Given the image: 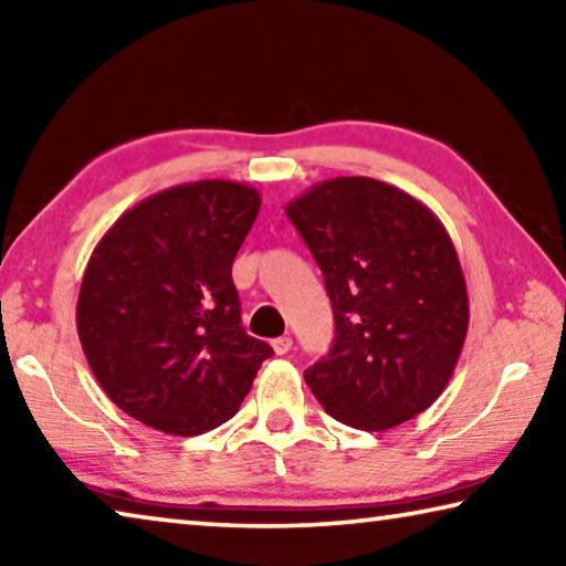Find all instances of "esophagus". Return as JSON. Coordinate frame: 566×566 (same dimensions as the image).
Returning <instances> with one entry per match:
<instances>
[{
    "label": "esophagus",
    "instance_id": "34e87169",
    "mask_svg": "<svg viewBox=\"0 0 566 566\" xmlns=\"http://www.w3.org/2000/svg\"><path fill=\"white\" fill-rule=\"evenodd\" d=\"M272 349H274L276 357H284V354L292 349V337H276V339H272Z\"/></svg>",
    "mask_w": 566,
    "mask_h": 566
}]
</instances>
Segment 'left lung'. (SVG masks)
Wrapping results in <instances>:
<instances>
[{"mask_svg":"<svg viewBox=\"0 0 566 566\" xmlns=\"http://www.w3.org/2000/svg\"><path fill=\"white\" fill-rule=\"evenodd\" d=\"M324 274L337 337L304 381L342 424L385 432L442 395L469 329L457 249L432 209L369 177H334L286 205Z\"/></svg>","mask_w":566,"mask_h":566,"instance_id":"left-lung-1","label":"left lung"}]
</instances>
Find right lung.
<instances>
[{
	"label": "right lung",
	"mask_w": 566,
	"mask_h": 566,
	"mask_svg": "<svg viewBox=\"0 0 566 566\" xmlns=\"http://www.w3.org/2000/svg\"><path fill=\"white\" fill-rule=\"evenodd\" d=\"M249 185L199 179L127 209L82 276L76 332L107 397L175 437L237 415L272 347L239 317L232 264L260 214Z\"/></svg>",
	"instance_id": "right-lung-1"
}]
</instances>
